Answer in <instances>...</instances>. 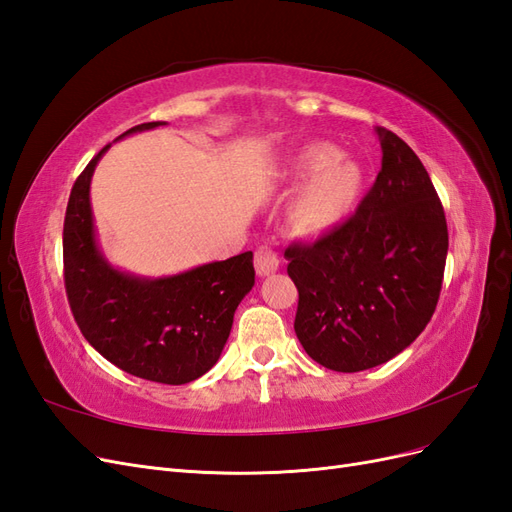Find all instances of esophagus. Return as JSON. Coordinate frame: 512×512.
Segmentation results:
<instances>
[{
	"mask_svg": "<svg viewBox=\"0 0 512 512\" xmlns=\"http://www.w3.org/2000/svg\"><path fill=\"white\" fill-rule=\"evenodd\" d=\"M254 267H256V273L260 277L271 275V273H275L277 269H280V256H277L271 250V247L262 245V247H258L256 254H254Z\"/></svg>",
	"mask_w": 512,
	"mask_h": 512,
	"instance_id": "34e87169",
	"label": "esophagus"
}]
</instances>
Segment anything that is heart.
Returning a JSON list of instances; mask_svg holds the SVG:
<instances>
[{"label": "heart", "mask_w": 512, "mask_h": 512, "mask_svg": "<svg viewBox=\"0 0 512 512\" xmlns=\"http://www.w3.org/2000/svg\"><path fill=\"white\" fill-rule=\"evenodd\" d=\"M290 181L307 183L292 205V224L307 235H318L342 224L359 205L365 170L359 162L342 158L335 145L314 143L294 156Z\"/></svg>", "instance_id": "1"}]
</instances>
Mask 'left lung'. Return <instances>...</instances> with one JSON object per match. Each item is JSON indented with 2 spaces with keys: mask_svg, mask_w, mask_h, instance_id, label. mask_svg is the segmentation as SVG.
Here are the masks:
<instances>
[{
  "mask_svg": "<svg viewBox=\"0 0 512 512\" xmlns=\"http://www.w3.org/2000/svg\"><path fill=\"white\" fill-rule=\"evenodd\" d=\"M376 132L382 168L356 213L284 252L299 290L294 333L316 363L344 374L391 361L423 333L448 252L444 209L423 162L391 130Z\"/></svg>",
  "mask_w": 512,
  "mask_h": 512,
  "instance_id": "left-lung-1",
  "label": "left lung"
}]
</instances>
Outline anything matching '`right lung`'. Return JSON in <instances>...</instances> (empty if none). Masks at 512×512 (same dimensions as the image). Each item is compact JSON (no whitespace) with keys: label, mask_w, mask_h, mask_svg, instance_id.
<instances>
[{"label":"right lung","mask_w":512,"mask_h":512,"mask_svg":"<svg viewBox=\"0 0 512 512\" xmlns=\"http://www.w3.org/2000/svg\"><path fill=\"white\" fill-rule=\"evenodd\" d=\"M164 126L149 121L128 130ZM119 136V138H121ZM74 181L64 220V282L72 316L87 342L128 374L185 384L218 363L235 309L254 286L252 252L170 277L113 269L96 243L89 183L104 151Z\"/></svg>","instance_id":"right-lung-1"}]
</instances>
